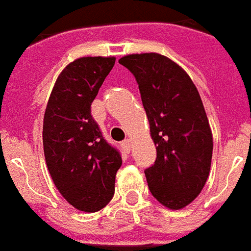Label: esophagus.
Returning a JSON list of instances; mask_svg holds the SVG:
<instances>
[{
  "mask_svg": "<svg viewBox=\"0 0 251 251\" xmlns=\"http://www.w3.org/2000/svg\"><path fill=\"white\" fill-rule=\"evenodd\" d=\"M131 144H130V140L129 139H125V140H122L121 142V147H122V150L125 151L126 153H129L130 152V148H131Z\"/></svg>",
  "mask_w": 251,
  "mask_h": 251,
  "instance_id": "34e87169",
  "label": "esophagus"
}]
</instances>
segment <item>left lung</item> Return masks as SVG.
Listing matches in <instances>:
<instances>
[{"instance_id":"left-lung-1","label":"left lung","mask_w":251,"mask_h":251,"mask_svg":"<svg viewBox=\"0 0 251 251\" xmlns=\"http://www.w3.org/2000/svg\"><path fill=\"white\" fill-rule=\"evenodd\" d=\"M119 63L135 77L156 146V161L144 170L151 193L164 206L182 209L203 188L213 156V135L199 91L164 55H126Z\"/></svg>"}]
</instances>
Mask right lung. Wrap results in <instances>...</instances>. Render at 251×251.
Listing matches in <instances>:
<instances>
[{
	"label": "right lung",
	"mask_w": 251,
	"mask_h": 251,
	"mask_svg": "<svg viewBox=\"0 0 251 251\" xmlns=\"http://www.w3.org/2000/svg\"><path fill=\"white\" fill-rule=\"evenodd\" d=\"M116 58L86 56L63 69L44 117V152L55 187L72 206L95 213L115 195L119 150L108 143L91 115V103Z\"/></svg>",
	"instance_id": "right-lung-1"
}]
</instances>
